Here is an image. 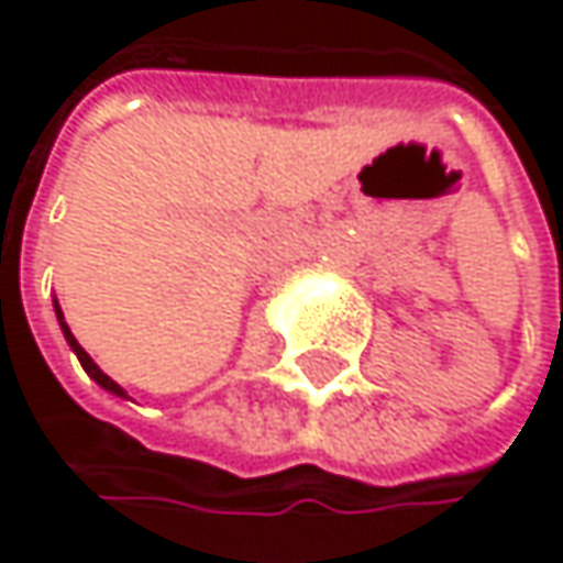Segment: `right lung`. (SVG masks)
I'll return each instance as SVG.
<instances>
[{
	"label": "right lung",
	"mask_w": 563,
	"mask_h": 563,
	"mask_svg": "<svg viewBox=\"0 0 563 563\" xmlns=\"http://www.w3.org/2000/svg\"><path fill=\"white\" fill-rule=\"evenodd\" d=\"M55 312H57V322H60V332H64V339H67V345L74 349V355L80 358V365H84V372H87V375H90V378H93V382H97V385H100L103 391L117 394V397H126V391H123V388H120V385H117V382H113L110 375H103V372H100V368L93 365V358H90V355H87V352H84V349L77 345V339H74V332L67 329V322H64V312H60V306H57V302H55Z\"/></svg>",
	"instance_id": "right-lung-1"
}]
</instances>
